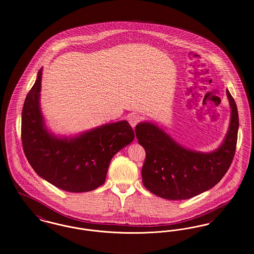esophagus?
I'll use <instances>...</instances> for the list:
<instances>
[{
	"mask_svg": "<svg viewBox=\"0 0 254 254\" xmlns=\"http://www.w3.org/2000/svg\"><path fill=\"white\" fill-rule=\"evenodd\" d=\"M141 120V117L140 116H138V115H136V114H133V115H131L130 117H129V123H130V125L134 128L135 127V125L140 121Z\"/></svg>",
	"mask_w": 254,
	"mask_h": 254,
	"instance_id": "34e87169",
	"label": "esophagus"
}]
</instances>
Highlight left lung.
Wrapping results in <instances>:
<instances>
[{
	"instance_id": "1",
	"label": "left lung",
	"mask_w": 254,
	"mask_h": 254,
	"mask_svg": "<svg viewBox=\"0 0 254 254\" xmlns=\"http://www.w3.org/2000/svg\"><path fill=\"white\" fill-rule=\"evenodd\" d=\"M230 122L222 144L209 153L179 144L152 122L135 126L138 143L145 149L142 183L153 194L167 200H187L215 187L227 173L236 149L239 117L236 103L227 90Z\"/></svg>"
}]
</instances>
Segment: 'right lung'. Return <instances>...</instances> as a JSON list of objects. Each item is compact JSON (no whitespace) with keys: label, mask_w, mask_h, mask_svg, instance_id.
Listing matches in <instances>:
<instances>
[{"label":"right lung","mask_w":254,"mask_h":254,"mask_svg":"<svg viewBox=\"0 0 254 254\" xmlns=\"http://www.w3.org/2000/svg\"><path fill=\"white\" fill-rule=\"evenodd\" d=\"M41 67L22 112V143L33 170L54 187L88 192L102 186L113 157L134 138L128 121L104 124L75 136L49 132L40 108Z\"/></svg>","instance_id":"1"}]
</instances>
